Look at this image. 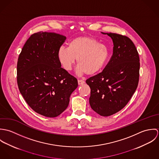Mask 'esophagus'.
<instances>
[{
  "mask_svg": "<svg viewBox=\"0 0 159 159\" xmlns=\"http://www.w3.org/2000/svg\"><path fill=\"white\" fill-rule=\"evenodd\" d=\"M85 83V81L83 80H78V83L79 85L83 84Z\"/></svg>",
  "mask_w": 159,
  "mask_h": 159,
  "instance_id": "1",
  "label": "esophagus"
}]
</instances>
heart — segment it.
<instances>
[{"instance_id":"1","label":"heart","mask_w":159,"mask_h":159,"mask_svg":"<svg viewBox=\"0 0 159 159\" xmlns=\"http://www.w3.org/2000/svg\"><path fill=\"white\" fill-rule=\"evenodd\" d=\"M109 56V50L104 44L94 38L79 37L71 40L68 47L61 46L58 49V59L66 70H71L76 58L79 74L93 75L105 65Z\"/></svg>"}]
</instances>
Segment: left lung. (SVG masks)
Listing matches in <instances>:
<instances>
[{"mask_svg":"<svg viewBox=\"0 0 159 159\" xmlns=\"http://www.w3.org/2000/svg\"><path fill=\"white\" fill-rule=\"evenodd\" d=\"M113 42V53L103 70L86 80L91 89L92 109L102 116L121 110L136 91L139 77V57L136 47L127 37L102 33Z\"/></svg>","mask_w":159,"mask_h":159,"instance_id":"1","label":"left lung"}]
</instances>
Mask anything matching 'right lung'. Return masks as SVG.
Wrapping results in <instances>:
<instances>
[{
	"label": "right lung",
	"mask_w": 159,
	"mask_h": 159,
	"mask_svg": "<svg viewBox=\"0 0 159 159\" xmlns=\"http://www.w3.org/2000/svg\"><path fill=\"white\" fill-rule=\"evenodd\" d=\"M66 37L56 33L32 34L17 62V83L28 105L36 113L55 117L67 108L77 79L61 67L57 52Z\"/></svg>",
	"instance_id": "add662e5"
}]
</instances>
